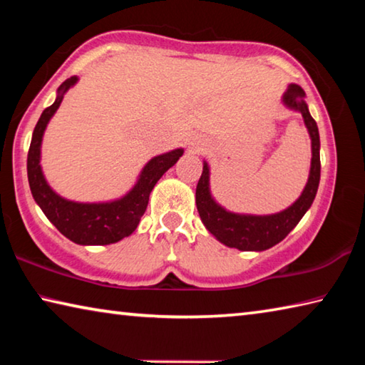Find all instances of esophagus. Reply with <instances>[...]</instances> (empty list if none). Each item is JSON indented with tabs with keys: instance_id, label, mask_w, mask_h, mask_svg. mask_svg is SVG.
I'll return each instance as SVG.
<instances>
[{
	"instance_id": "1",
	"label": "esophagus",
	"mask_w": 365,
	"mask_h": 365,
	"mask_svg": "<svg viewBox=\"0 0 365 365\" xmlns=\"http://www.w3.org/2000/svg\"><path fill=\"white\" fill-rule=\"evenodd\" d=\"M202 148H205V145L193 143V150H195V153H200V151H202Z\"/></svg>"
}]
</instances>
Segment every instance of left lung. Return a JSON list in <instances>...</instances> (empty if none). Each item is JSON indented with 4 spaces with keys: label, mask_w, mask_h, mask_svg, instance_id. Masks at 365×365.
I'll list each match as a JSON object with an SVG mask.
<instances>
[{
    "label": "left lung",
    "mask_w": 365,
    "mask_h": 365,
    "mask_svg": "<svg viewBox=\"0 0 365 365\" xmlns=\"http://www.w3.org/2000/svg\"><path fill=\"white\" fill-rule=\"evenodd\" d=\"M304 96V90L294 83L289 85L283 95V104L301 113L312 145L311 172H309L306 187L298 200L285 211L270 215L235 214L227 211L214 201L209 190V165L207 163L202 165V174L196 187L197 212L207 230L228 248H237L240 251L269 250L280 243L311 207L320 182V138L317 123L309 114Z\"/></svg>",
    "instance_id": "8db88e82"
}]
</instances>
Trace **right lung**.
Instances as JSON below:
<instances>
[{
	"label": "right lung",
	"mask_w": 365,
	"mask_h": 365,
	"mask_svg": "<svg viewBox=\"0 0 365 365\" xmlns=\"http://www.w3.org/2000/svg\"><path fill=\"white\" fill-rule=\"evenodd\" d=\"M73 76L61 83L58 96L51 106L43 110L32 135L27 156V175L34 200L41 207L48 220L58 230L77 245H110L128 237L138 227L145 214L154 185L174 165L183 154L178 150L159 154L148 163L135 187L120 200L109 202H76L64 200L49 187L41 172V140L48 122L56 113L66 91L77 83Z\"/></svg>",
	"instance_id": "add662e5"
}]
</instances>
